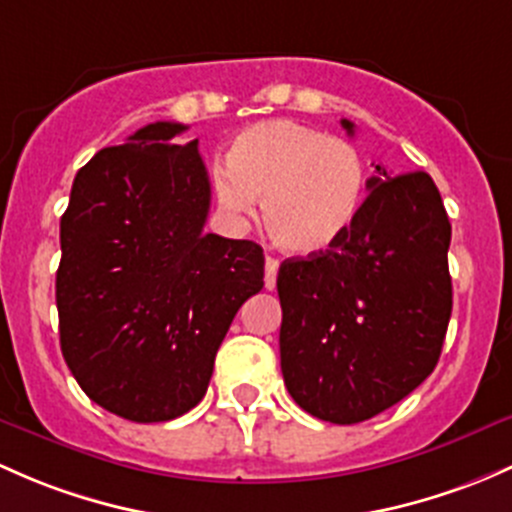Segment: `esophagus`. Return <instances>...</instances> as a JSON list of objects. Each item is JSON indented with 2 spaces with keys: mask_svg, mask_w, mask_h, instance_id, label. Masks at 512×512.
<instances>
[{
  "mask_svg": "<svg viewBox=\"0 0 512 512\" xmlns=\"http://www.w3.org/2000/svg\"><path fill=\"white\" fill-rule=\"evenodd\" d=\"M277 272H279V260L267 257L265 260V289H270V292L277 287Z\"/></svg>",
  "mask_w": 512,
  "mask_h": 512,
  "instance_id": "obj_1",
  "label": "esophagus"
}]
</instances>
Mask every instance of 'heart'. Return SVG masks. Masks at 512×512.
Masks as SVG:
<instances>
[{"instance_id":"obj_1","label":"heart","mask_w":512,"mask_h":512,"mask_svg":"<svg viewBox=\"0 0 512 512\" xmlns=\"http://www.w3.org/2000/svg\"><path fill=\"white\" fill-rule=\"evenodd\" d=\"M365 161L351 142L294 120H265L230 142L213 166L220 211L245 220L262 199L270 238L292 255H319L351 230L365 198Z\"/></svg>"}]
</instances>
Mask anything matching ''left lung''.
<instances>
[{
  "mask_svg": "<svg viewBox=\"0 0 512 512\" xmlns=\"http://www.w3.org/2000/svg\"><path fill=\"white\" fill-rule=\"evenodd\" d=\"M341 125L353 134V122ZM375 169L351 230L277 274L284 385L301 410L333 424L365 422L422 385L451 316L439 188L424 171Z\"/></svg>",
  "mask_w": 512,
  "mask_h": 512,
  "instance_id": "1",
  "label": "left lung"
}]
</instances>
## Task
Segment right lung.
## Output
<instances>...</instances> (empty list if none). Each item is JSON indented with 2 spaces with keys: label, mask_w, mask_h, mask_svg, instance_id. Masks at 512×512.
<instances>
[{
  "label": "right lung",
  "mask_w": 512,
  "mask_h": 512,
  "mask_svg": "<svg viewBox=\"0 0 512 512\" xmlns=\"http://www.w3.org/2000/svg\"><path fill=\"white\" fill-rule=\"evenodd\" d=\"M154 122L75 174L61 218V351L85 395L129 422H169L206 395L235 314L262 289L252 240L203 233L198 139Z\"/></svg>",
  "instance_id": "1"
}]
</instances>
